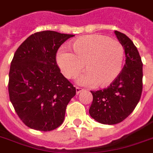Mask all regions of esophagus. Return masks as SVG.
Listing matches in <instances>:
<instances>
[{"mask_svg":"<svg viewBox=\"0 0 153 153\" xmlns=\"http://www.w3.org/2000/svg\"><path fill=\"white\" fill-rule=\"evenodd\" d=\"M83 91V88H81V87H79V86H76V93L79 94L80 92Z\"/></svg>","mask_w":153,"mask_h":153,"instance_id":"34e87169","label":"esophagus"}]
</instances>
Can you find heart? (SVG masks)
Wrapping results in <instances>:
<instances>
[{
    "mask_svg": "<svg viewBox=\"0 0 153 153\" xmlns=\"http://www.w3.org/2000/svg\"><path fill=\"white\" fill-rule=\"evenodd\" d=\"M73 53L61 49L57 62L67 79H74L84 67L86 70L78 82L83 86L97 84L106 86L120 74L125 50L117 39L102 35L93 34L80 37L70 45Z\"/></svg>",
    "mask_w": 153,
    "mask_h": 153,
    "instance_id": "b5f03b06",
    "label": "heart"
}]
</instances>
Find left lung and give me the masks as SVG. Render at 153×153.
<instances>
[{"label":"left lung","instance_id":"8db88e82","mask_svg":"<svg viewBox=\"0 0 153 153\" xmlns=\"http://www.w3.org/2000/svg\"><path fill=\"white\" fill-rule=\"evenodd\" d=\"M126 53V63L108 87L92 91L93 102L89 113L94 120L105 125L120 123L134 110L141 97L143 63L133 41L126 35L114 31Z\"/></svg>","mask_w":153,"mask_h":153}]
</instances>
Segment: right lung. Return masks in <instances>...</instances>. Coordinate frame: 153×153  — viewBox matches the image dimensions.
Instances as JSON below:
<instances>
[{
	"mask_svg": "<svg viewBox=\"0 0 153 153\" xmlns=\"http://www.w3.org/2000/svg\"><path fill=\"white\" fill-rule=\"evenodd\" d=\"M73 36L54 31L36 32L14 54L8 74L9 98L29 128L48 132L63 122L67 105L76 90L60 73L56 53Z\"/></svg>",
	"mask_w": 153,
	"mask_h": 153,
	"instance_id": "add662e5",
	"label": "right lung"
}]
</instances>
